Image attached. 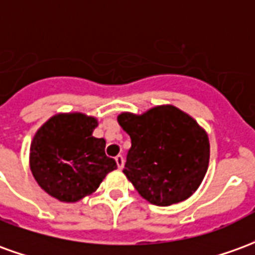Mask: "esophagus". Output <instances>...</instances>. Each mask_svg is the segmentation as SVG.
Masks as SVG:
<instances>
[{"label":"esophagus","instance_id":"34e87169","mask_svg":"<svg viewBox=\"0 0 255 255\" xmlns=\"http://www.w3.org/2000/svg\"><path fill=\"white\" fill-rule=\"evenodd\" d=\"M115 160H116V164H117V168H119V169H122L123 166H124V157H123V155H117L116 158H115Z\"/></svg>","mask_w":255,"mask_h":255}]
</instances>
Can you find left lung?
<instances>
[{
    "label": "left lung",
    "mask_w": 255,
    "mask_h": 255,
    "mask_svg": "<svg viewBox=\"0 0 255 255\" xmlns=\"http://www.w3.org/2000/svg\"><path fill=\"white\" fill-rule=\"evenodd\" d=\"M117 122L131 138L123 172L140 197L169 206L197 191L208 172L210 144L190 115L158 105L142 115L123 112Z\"/></svg>",
    "instance_id": "1"
}]
</instances>
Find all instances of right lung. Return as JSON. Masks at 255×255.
<instances>
[{"instance_id": "right-lung-1", "label": "right lung", "mask_w": 255, "mask_h": 255, "mask_svg": "<svg viewBox=\"0 0 255 255\" xmlns=\"http://www.w3.org/2000/svg\"><path fill=\"white\" fill-rule=\"evenodd\" d=\"M98 120L80 112L57 113L36 131L30 169L39 187L60 202H78L97 191L116 161L106 157L105 139L93 136Z\"/></svg>"}]
</instances>
